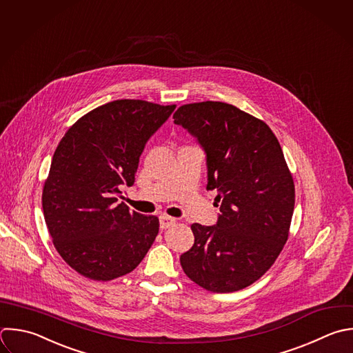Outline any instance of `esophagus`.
<instances>
[{
    "instance_id": "1",
    "label": "esophagus",
    "mask_w": 353,
    "mask_h": 353,
    "mask_svg": "<svg viewBox=\"0 0 353 353\" xmlns=\"http://www.w3.org/2000/svg\"><path fill=\"white\" fill-rule=\"evenodd\" d=\"M174 223H175V219H174V218L167 216V215H161V216H160V229H161V230H165V229L171 228Z\"/></svg>"
}]
</instances>
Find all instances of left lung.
<instances>
[{
	"label": "left lung",
	"instance_id": "1",
	"mask_svg": "<svg viewBox=\"0 0 353 353\" xmlns=\"http://www.w3.org/2000/svg\"><path fill=\"white\" fill-rule=\"evenodd\" d=\"M174 123L205 153L207 190H216L215 225L193 223L194 244L181 255L186 276L214 292L258 280L283 250L295 203L292 176L272 130L223 102L181 106Z\"/></svg>",
	"mask_w": 353,
	"mask_h": 353
}]
</instances>
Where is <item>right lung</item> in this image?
<instances>
[{
    "label": "right lung",
    "instance_id": "1",
    "mask_svg": "<svg viewBox=\"0 0 353 353\" xmlns=\"http://www.w3.org/2000/svg\"><path fill=\"white\" fill-rule=\"evenodd\" d=\"M175 105L120 99L74 123L59 142L43 190L46 223L65 262L92 280L132 272L159 233V218L117 203L132 186L148 141Z\"/></svg>",
    "mask_w": 353,
    "mask_h": 353
}]
</instances>
